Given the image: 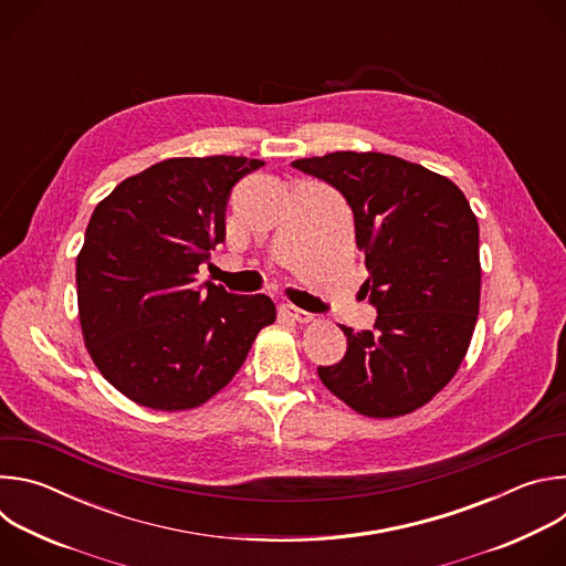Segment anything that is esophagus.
<instances>
[{"label": "esophagus", "instance_id": "34e87169", "mask_svg": "<svg viewBox=\"0 0 566 566\" xmlns=\"http://www.w3.org/2000/svg\"><path fill=\"white\" fill-rule=\"evenodd\" d=\"M280 311H282L284 317H291L293 322H300V325H306V322L313 319V315L308 311H302V308H297L293 304H282Z\"/></svg>", "mask_w": 566, "mask_h": 566}]
</instances>
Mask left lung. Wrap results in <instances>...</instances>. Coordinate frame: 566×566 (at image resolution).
Masks as SVG:
<instances>
[{"label": "left lung", "mask_w": 566, "mask_h": 566, "mask_svg": "<svg viewBox=\"0 0 566 566\" xmlns=\"http://www.w3.org/2000/svg\"><path fill=\"white\" fill-rule=\"evenodd\" d=\"M349 203L376 306L374 329L347 336L319 380L365 417L410 415L457 374L479 313V223L446 177L380 151H332L291 164Z\"/></svg>", "instance_id": "obj_1"}]
</instances>
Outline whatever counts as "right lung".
<instances>
[{"mask_svg": "<svg viewBox=\"0 0 566 566\" xmlns=\"http://www.w3.org/2000/svg\"><path fill=\"white\" fill-rule=\"evenodd\" d=\"M262 166L247 156L168 158L96 206L75 260L80 327L101 374L138 406L199 408L275 322L264 293L197 280L226 239L230 190Z\"/></svg>", "mask_w": 566, "mask_h": 566, "instance_id": "1", "label": "right lung"}]
</instances>
